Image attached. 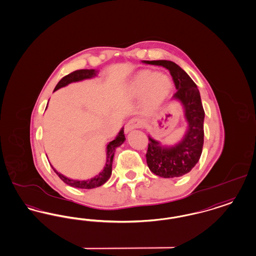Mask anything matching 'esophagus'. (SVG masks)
Listing matches in <instances>:
<instances>
[{"label": "esophagus", "mask_w": 256, "mask_h": 256, "mask_svg": "<svg viewBox=\"0 0 256 256\" xmlns=\"http://www.w3.org/2000/svg\"><path fill=\"white\" fill-rule=\"evenodd\" d=\"M143 126V121L137 118H132L130 119L124 126V132H130V130H132L134 128H139Z\"/></svg>", "instance_id": "34e87169"}]
</instances>
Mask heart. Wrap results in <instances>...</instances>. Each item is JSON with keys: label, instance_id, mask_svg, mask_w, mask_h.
Wrapping results in <instances>:
<instances>
[{"label": "heart", "instance_id": "b5f03b06", "mask_svg": "<svg viewBox=\"0 0 256 256\" xmlns=\"http://www.w3.org/2000/svg\"><path fill=\"white\" fill-rule=\"evenodd\" d=\"M172 90V81L164 74L150 70L138 72L130 86V92L134 97L144 95V106L150 110H158L168 98Z\"/></svg>", "mask_w": 256, "mask_h": 256}]
</instances>
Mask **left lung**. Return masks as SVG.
Here are the masks:
<instances>
[{"instance_id": "1", "label": "left lung", "mask_w": 256, "mask_h": 256, "mask_svg": "<svg viewBox=\"0 0 256 256\" xmlns=\"http://www.w3.org/2000/svg\"><path fill=\"white\" fill-rule=\"evenodd\" d=\"M164 66L172 76L177 92L174 99L183 104L188 128L183 140L174 146H164L148 136L146 164L154 174L164 178L188 174L200 159L204 144V112L200 92L192 78L175 62L166 60L144 61Z\"/></svg>"}]
</instances>
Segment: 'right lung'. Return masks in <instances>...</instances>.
<instances>
[{
    "instance_id": "add662e5",
    "label": "right lung",
    "mask_w": 256,
    "mask_h": 256,
    "mask_svg": "<svg viewBox=\"0 0 256 256\" xmlns=\"http://www.w3.org/2000/svg\"><path fill=\"white\" fill-rule=\"evenodd\" d=\"M96 76V72L94 70H75L72 72L70 74H68L66 76L62 77L60 82L57 84V86L54 88V92L61 88L62 86H68V84L73 82H78V81H82L84 79H90ZM126 137L124 134V128L120 130L119 134L117 135V137L112 141L110 143L108 144L106 146V166L104 168L102 172L98 175H96L95 177H93L92 179L88 180H84V181H79V180H73L70 179L66 176H64L62 174H59L53 166V170L56 172V174L60 177L62 181H64L66 184L68 186H72L74 188H86V190H90L94 188L97 186H100L102 184H104L110 177L112 172V160L114 152H115V148L119 146H121L124 142Z\"/></svg>"
}]
</instances>
